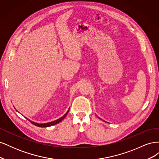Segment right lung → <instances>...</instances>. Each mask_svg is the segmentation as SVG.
I'll return each instance as SVG.
<instances>
[{"mask_svg":"<svg viewBox=\"0 0 159 159\" xmlns=\"http://www.w3.org/2000/svg\"><path fill=\"white\" fill-rule=\"evenodd\" d=\"M70 110V109H69ZM69 110L68 111V112H67L63 117H61V118H60V119H57V120H56V121H52V122H50V123H44V124H39V123H34V122H32V121H30V122L32 123V124H33V125H34L35 126H37V127H50V126H52V125H56V124H57V123H60V121H61L62 120H63L66 117V115H67V114L68 113V111H69Z\"/></svg>","mask_w":159,"mask_h":159,"instance_id":"obj_1","label":"right lung"}]
</instances>
